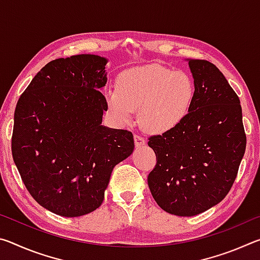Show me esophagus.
<instances>
[{"label": "esophagus", "mask_w": 260, "mask_h": 260, "mask_svg": "<svg viewBox=\"0 0 260 260\" xmlns=\"http://www.w3.org/2000/svg\"><path fill=\"white\" fill-rule=\"evenodd\" d=\"M134 142H135V146L140 148L146 144V140H144V138H142V136L139 134H134Z\"/></svg>", "instance_id": "obj_1"}]
</instances>
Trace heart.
Wrapping results in <instances>:
<instances>
[{"label": "heart", "mask_w": 260, "mask_h": 260, "mask_svg": "<svg viewBox=\"0 0 260 260\" xmlns=\"http://www.w3.org/2000/svg\"><path fill=\"white\" fill-rule=\"evenodd\" d=\"M196 87L187 72L149 64L122 72L117 89L107 91L112 117L125 124L139 109V124L152 134H165L182 124L190 113Z\"/></svg>", "instance_id": "obj_1"}]
</instances>
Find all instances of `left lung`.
<instances>
[{
	"instance_id": "1",
	"label": "left lung",
	"mask_w": 260,
	"mask_h": 260,
	"mask_svg": "<svg viewBox=\"0 0 260 260\" xmlns=\"http://www.w3.org/2000/svg\"><path fill=\"white\" fill-rule=\"evenodd\" d=\"M196 87L183 122L149 138L157 162L148 175L151 195L171 214L192 217L220 203L234 183L246 136L240 99L225 76L204 59H188Z\"/></svg>"
}]
</instances>
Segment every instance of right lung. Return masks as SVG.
Returning <instances> with one entry per match:
<instances>
[{
  "label": "right lung",
  "instance_id": "right-lung-1",
  "mask_svg": "<svg viewBox=\"0 0 260 260\" xmlns=\"http://www.w3.org/2000/svg\"><path fill=\"white\" fill-rule=\"evenodd\" d=\"M107 63L98 55L51 60L17 102L14 161L33 199L61 217L98 209L113 167L134 150L132 132L101 125Z\"/></svg>",
  "mask_w": 260,
  "mask_h": 260
}]
</instances>
